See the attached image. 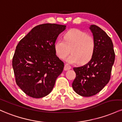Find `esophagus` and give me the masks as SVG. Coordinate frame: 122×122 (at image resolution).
Masks as SVG:
<instances>
[{"label":"esophagus","mask_w":122,"mask_h":122,"mask_svg":"<svg viewBox=\"0 0 122 122\" xmlns=\"http://www.w3.org/2000/svg\"><path fill=\"white\" fill-rule=\"evenodd\" d=\"M71 66L68 65V64H65V67H64V70H65V71H67V70H68L71 69Z\"/></svg>","instance_id":"1"}]
</instances>
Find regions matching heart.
I'll list each match as a JSON object with an SVG mask.
<instances>
[{
	"instance_id": "heart-1",
	"label": "heart",
	"mask_w": 122,
	"mask_h": 122,
	"mask_svg": "<svg viewBox=\"0 0 122 122\" xmlns=\"http://www.w3.org/2000/svg\"><path fill=\"white\" fill-rule=\"evenodd\" d=\"M95 46L93 37L78 29H71L64 35V40L57 39L55 44L56 53L59 58L66 59L71 64H84L91 60Z\"/></svg>"
}]
</instances>
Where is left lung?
I'll return each mask as SVG.
<instances>
[{
  "label": "left lung",
  "mask_w": 122,
  "mask_h": 122,
  "mask_svg": "<svg viewBox=\"0 0 122 122\" xmlns=\"http://www.w3.org/2000/svg\"><path fill=\"white\" fill-rule=\"evenodd\" d=\"M90 29L95 43L92 57L86 65L73 68L76 77L72 88L83 97L95 95L108 83L115 57L112 41L107 34L95 25Z\"/></svg>",
  "instance_id": "1"
}]
</instances>
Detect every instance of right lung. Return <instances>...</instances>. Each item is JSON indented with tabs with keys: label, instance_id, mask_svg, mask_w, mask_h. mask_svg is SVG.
Wrapping results in <instances>:
<instances>
[{
	"label": "right lung",
	"instance_id": "add662e5",
	"mask_svg": "<svg viewBox=\"0 0 122 122\" xmlns=\"http://www.w3.org/2000/svg\"><path fill=\"white\" fill-rule=\"evenodd\" d=\"M66 26H36L16 46L12 65L17 85L26 94L39 98L50 94L64 63L56 55L55 44Z\"/></svg>",
	"mask_w": 122,
	"mask_h": 122
}]
</instances>
